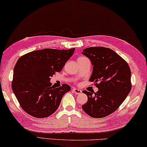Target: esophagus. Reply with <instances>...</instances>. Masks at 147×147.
Segmentation results:
<instances>
[{"label": "esophagus", "instance_id": "34e87169", "mask_svg": "<svg viewBox=\"0 0 147 147\" xmlns=\"http://www.w3.org/2000/svg\"><path fill=\"white\" fill-rule=\"evenodd\" d=\"M73 92L75 93L76 94H81L82 93V90H80V89H76V88H74V89H73Z\"/></svg>", "mask_w": 147, "mask_h": 147}]
</instances>
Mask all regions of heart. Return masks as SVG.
I'll return each instance as SVG.
<instances>
[{
	"instance_id": "heart-1",
	"label": "heart",
	"mask_w": 147,
	"mask_h": 147,
	"mask_svg": "<svg viewBox=\"0 0 147 147\" xmlns=\"http://www.w3.org/2000/svg\"><path fill=\"white\" fill-rule=\"evenodd\" d=\"M84 58V57H80V58Z\"/></svg>"
}]
</instances>
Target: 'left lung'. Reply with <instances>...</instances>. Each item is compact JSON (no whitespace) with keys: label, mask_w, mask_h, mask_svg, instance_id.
<instances>
[{"label":"left lung","mask_w":147,"mask_h":147,"mask_svg":"<svg viewBox=\"0 0 147 147\" xmlns=\"http://www.w3.org/2000/svg\"><path fill=\"white\" fill-rule=\"evenodd\" d=\"M82 53L91 62L93 70L89 81L98 88L96 92L83 91L88 101L82 109L92 118H104L117 110L129 94L131 71L126 61L109 48L90 47Z\"/></svg>","instance_id":"1"}]
</instances>
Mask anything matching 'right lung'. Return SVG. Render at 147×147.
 <instances>
[{
	"instance_id": "right-lung-1",
	"label": "right lung",
	"mask_w": 147,
	"mask_h": 147,
	"mask_svg": "<svg viewBox=\"0 0 147 147\" xmlns=\"http://www.w3.org/2000/svg\"><path fill=\"white\" fill-rule=\"evenodd\" d=\"M75 49H44L21 57L13 69V91L26 113L38 118H46L57 110L63 96L70 91L67 84L55 88L51 77L60 72Z\"/></svg>"
}]
</instances>
